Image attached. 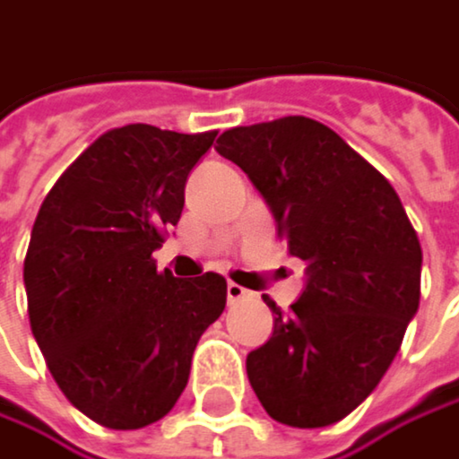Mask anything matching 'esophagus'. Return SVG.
Listing matches in <instances>:
<instances>
[{
	"mask_svg": "<svg viewBox=\"0 0 459 459\" xmlns=\"http://www.w3.org/2000/svg\"><path fill=\"white\" fill-rule=\"evenodd\" d=\"M225 293H228V304H237V301L250 299V290H245V288H242V285H237V282H228Z\"/></svg>",
	"mask_w": 459,
	"mask_h": 459,
	"instance_id": "esophagus-1",
	"label": "esophagus"
}]
</instances>
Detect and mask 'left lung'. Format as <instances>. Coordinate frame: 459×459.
I'll use <instances>...</instances> for the list:
<instances>
[{"label":"left lung","mask_w":459,"mask_h":459,"mask_svg":"<svg viewBox=\"0 0 459 459\" xmlns=\"http://www.w3.org/2000/svg\"><path fill=\"white\" fill-rule=\"evenodd\" d=\"M214 150L253 179L309 274L290 312L264 299L274 333L247 355L250 385L282 425H333L371 395L417 315L414 225L387 177L320 120L237 126Z\"/></svg>","instance_id":"obj_1"}]
</instances>
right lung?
<instances>
[{
  "instance_id": "obj_1",
  "label": "right lung",
  "mask_w": 459,
  "mask_h": 459,
  "mask_svg": "<svg viewBox=\"0 0 459 459\" xmlns=\"http://www.w3.org/2000/svg\"><path fill=\"white\" fill-rule=\"evenodd\" d=\"M214 136L112 128L37 212L23 261L31 333L69 403L104 428L139 430L166 417L201 333L225 309L220 274L177 280L152 261Z\"/></svg>"
}]
</instances>
